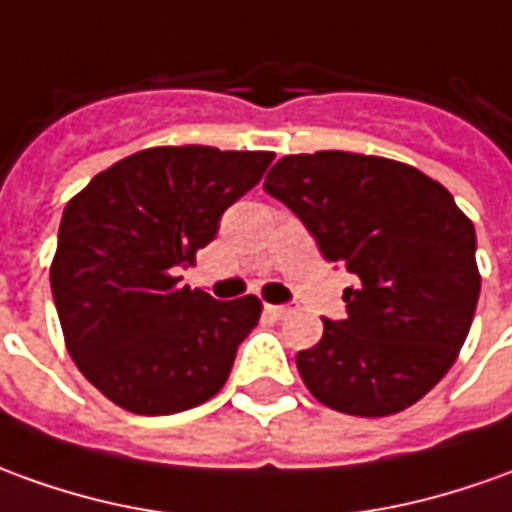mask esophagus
Wrapping results in <instances>:
<instances>
[{
	"instance_id": "obj_1",
	"label": "esophagus",
	"mask_w": 512,
	"mask_h": 512,
	"mask_svg": "<svg viewBox=\"0 0 512 512\" xmlns=\"http://www.w3.org/2000/svg\"><path fill=\"white\" fill-rule=\"evenodd\" d=\"M264 312H267L270 317H276V320H281V317L290 315V306H273V303H267V306H264Z\"/></svg>"
}]
</instances>
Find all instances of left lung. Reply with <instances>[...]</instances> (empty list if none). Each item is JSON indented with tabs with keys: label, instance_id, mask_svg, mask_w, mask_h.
Returning a JSON list of instances; mask_svg holds the SVG:
<instances>
[{
	"label": "left lung",
	"instance_id": "8db88e82",
	"mask_svg": "<svg viewBox=\"0 0 512 512\" xmlns=\"http://www.w3.org/2000/svg\"><path fill=\"white\" fill-rule=\"evenodd\" d=\"M320 253L359 278L345 320H323L298 373L331 410L382 418L412 407L449 373L479 298L477 234L446 186L379 155H284L264 181Z\"/></svg>",
	"mask_w": 512,
	"mask_h": 512
}]
</instances>
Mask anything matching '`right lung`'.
<instances>
[{"instance_id": "1", "label": "right lung", "mask_w": 512, "mask_h": 512, "mask_svg": "<svg viewBox=\"0 0 512 512\" xmlns=\"http://www.w3.org/2000/svg\"><path fill=\"white\" fill-rule=\"evenodd\" d=\"M276 155L206 144L150 147L66 203L49 267L63 343L108 401L136 415L192 410L222 390L262 301L181 287L222 211Z\"/></svg>"}]
</instances>
